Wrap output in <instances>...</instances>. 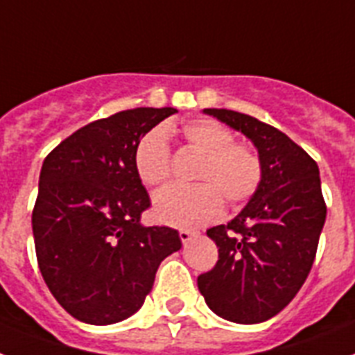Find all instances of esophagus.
<instances>
[{"label": "esophagus", "mask_w": 355, "mask_h": 355, "mask_svg": "<svg viewBox=\"0 0 355 355\" xmlns=\"http://www.w3.org/2000/svg\"><path fill=\"white\" fill-rule=\"evenodd\" d=\"M198 235V232H191V230H180L178 232V237L182 241V244H187L191 239H195Z\"/></svg>", "instance_id": "34e87169"}]
</instances>
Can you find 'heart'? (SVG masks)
Here are the masks:
<instances>
[{
    "instance_id": "obj_1",
    "label": "heart",
    "mask_w": 355,
    "mask_h": 355,
    "mask_svg": "<svg viewBox=\"0 0 355 355\" xmlns=\"http://www.w3.org/2000/svg\"><path fill=\"white\" fill-rule=\"evenodd\" d=\"M157 128L146 132L135 149V169L144 186L160 187L171 173L168 132ZM189 146L204 155L191 187H168L155 197L153 211L160 223L191 227L211 223L223 213V197L230 204H241L257 191L262 168L257 153L233 142V132L223 123L207 118L182 125Z\"/></svg>"
}]
</instances>
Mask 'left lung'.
Returning <instances> with one entry per match:
<instances>
[{
  "instance_id": "8db88e82",
  "label": "left lung",
  "mask_w": 355,
  "mask_h": 355,
  "mask_svg": "<svg viewBox=\"0 0 355 355\" xmlns=\"http://www.w3.org/2000/svg\"><path fill=\"white\" fill-rule=\"evenodd\" d=\"M255 146L262 177L237 217L209 227L218 248L197 284L211 312L239 324L277 315L295 297L315 259L327 218L315 160L279 129L227 109H204Z\"/></svg>"
}]
</instances>
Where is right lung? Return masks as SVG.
I'll use <instances>...</instances> for the list:
<instances>
[{
    "mask_svg": "<svg viewBox=\"0 0 355 355\" xmlns=\"http://www.w3.org/2000/svg\"><path fill=\"white\" fill-rule=\"evenodd\" d=\"M173 107H137L87 123L43 160L33 233L43 281L74 319L112 324L151 292L177 230L144 226L149 195L135 169L140 138Z\"/></svg>",
    "mask_w": 355,
    "mask_h": 355,
    "instance_id": "right-lung-1",
    "label": "right lung"
}]
</instances>
